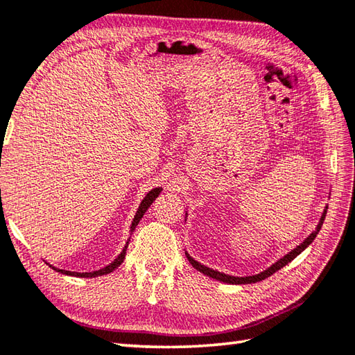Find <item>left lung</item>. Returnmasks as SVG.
<instances>
[{"instance_id": "1", "label": "left lung", "mask_w": 355, "mask_h": 355, "mask_svg": "<svg viewBox=\"0 0 355 355\" xmlns=\"http://www.w3.org/2000/svg\"><path fill=\"white\" fill-rule=\"evenodd\" d=\"M326 211H328V207H324V211H323V214H322V218H320V221H318L315 231L312 232L308 239H304V241L300 243V245H298L295 249H293V251L288 252L284 257H282L280 260H277L272 266H269L268 269H265V270H263V272L257 274V275H249V277H234V275H227V274L218 272V270H214V269H211V268L201 265V263H198L197 260H193L192 257H191L189 254H187V252H186V257H187V260H189L191 265H192L193 268H196L197 270H200V272H203L205 275L211 277V279H215V280H218V282L231 283V284H249V283L261 282V280L268 279L269 275H272L274 272H277V270L282 269L283 266H286L288 263L293 261L298 254H302V252L304 251V249H306V248L311 245V243L314 241V239L317 237V234L320 232V229H322V225H323L324 217H326Z\"/></svg>"}]
</instances>
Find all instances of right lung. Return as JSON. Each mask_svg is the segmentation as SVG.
Segmentation results:
<instances>
[{
    "mask_svg": "<svg viewBox=\"0 0 355 355\" xmlns=\"http://www.w3.org/2000/svg\"><path fill=\"white\" fill-rule=\"evenodd\" d=\"M0 192H1V191H0ZM159 192H162V187H155V189L149 191L148 196H146V197L143 198L141 205H140V207H138V211H137L135 217H134V221H132L130 232H134V231H135V227H137V225H138V223H140V220H141V217L144 215V212L148 211V207H149L152 203H154V200L159 196ZM128 245H129V240H128V243H126V246H124V249L121 251V254L118 255L116 259H115L112 263H110V265H107L106 268H103V269L94 270V272H72V270H64V269H58V268H53V266H51V268H53L55 270H58V272H61V274L72 275V277H85V279H92V277H98V275L109 274V272H112V270H115V269H116L118 266H120L121 263H123L124 257H126V249H128Z\"/></svg>",
    "mask_w": 355,
    "mask_h": 355,
    "instance_id": "obj_1",
    "label": "right lung"
}]
</instances>
